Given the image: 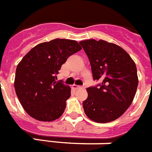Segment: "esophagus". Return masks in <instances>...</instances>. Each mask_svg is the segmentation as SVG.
I'll return each instance as SVG.
<instances>
[{"label": "esophagus", "instance_id": "esophagus-1", "mask_svg": "<svg viewBox=\"0 0 152 152\" xmlns=\"http://www.w3.org/2000/svg\"><path fill=\"white\" fill-rule=\"evenodd\" d=\"M72 88H75V89H79V88H86V86H77V85H73Z\"/></svg>", "mask_w": 152, "mask_h": 152}]
</instances>
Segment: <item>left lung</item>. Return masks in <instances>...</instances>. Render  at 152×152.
<instances>
[{
    "mask_svg": "<svg viewBox=\"0 0 152 152\" xmlns=\"http://www.w3.org/2000/svg\"><path fill=\"white\" fill-rule=\"evenodd\" d=\"M89 59L93 80L82 103L86 115L96 122L106 123L119 118L130 106L138 86L135 63L117 45L99 40L80 42Z\"/></svg>",
    "mask_w": 152,
    "mask_h": 152,
    "instance_id": "1",
    "label": "left lung"
}]
</instances>
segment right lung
I'll return each instance as SVG.
<instances>
[{
  "label": "right lung",
  "mask_w": 152,
  "mask_h": 152,
  "mask_svg": "<svg viewBox=\"0 0 152 152\" xmlns=\"http://www.w3.org/2000/svg\"><path fill=\"white\" fill-rule=\"evenodd\" d=\"M82 49L76 41L54 39L31 49L15 71V89L28 115L42 122L59 118L66 108L70 88L56 82V75L69 56Z\"/></svg>",
  "instance_id": "1"
}]
</instances>
